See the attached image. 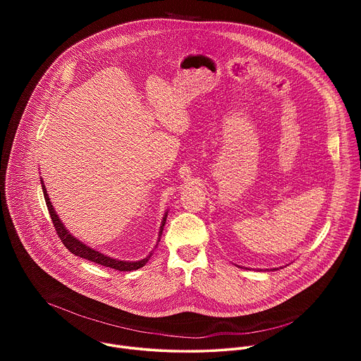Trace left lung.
Listing matches in <instances>:
<instances>
[{"instance_id":"8db88e82","label":"left lung","mask_w":361,"mask_h":361,"mask_svg":"<svg viewBox=\"0 0 361 361\" xmlns=\"http://www.w3.org/2000/svg\"><path fill=\"white\" fill-rule=\"evenodd\" d=\"M273 270H276V269H273ZM277 270H279V269H277Z\"/></svg>"}]
</instances>
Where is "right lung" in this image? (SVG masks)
<instances>
[{
    "mask_svg": "<svg viewBox=\"0 0 361 361\" xmlns=\"http://www.w3.org/2000/svg\"><path fill=\"white\" fill-rule=\"evenodd\" d=\"M41 185H42V192H44V200L47 202V207H48V212H49V216H51V220H53V224L56 227V231L60 237V240L63 241V244L75 255L78 257H82V259L85 260H90L92 263H97V264H101L104 267H110V269H114V270H118V271H133V270H138L141 269L142 266H145V263L148 262L149 257L152 255V252H149L145 259L140 260V262H123V260H117V259H113V257H109L106 254H102L88 245H85L82 241L77 240L74 235H71L68 233V230L64 227L63 221L60 220V217L57 216L54 207H53V202L49 201L48 198V194H47V188L44 185V181L41 180ZM166 220H167V213L164 214L163 217V221H161V226H160V233H159V241H160V237L163 234V228H164V224H166Z\"/></svg>",
    "mask_w": 361,
    "mask_h": 361,
    "instance_id": "obj_1",
    "label": "right lung"
}]
</instances>
